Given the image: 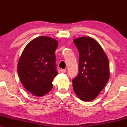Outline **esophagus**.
Here are the masks:
<instances>
[{"label":"esophagus","instance_id":"1","mask_svg":"<svg viewBox=\"0 0 127 127\" xmlns=\"http://www.w3.org/2000/svg\"><path fill=\"white\" fill-rule=\"evenodd\" d=\"M61 72L62 73H64L66 72V70L65 69H61Z\"/></svg>","mask_w":127,"mask_h":127}]
</instances>
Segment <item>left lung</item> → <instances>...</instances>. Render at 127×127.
Returning a JSON list of instances; mask_svg holds the SVG:
<instances>
[{"label": "left lung", "instance_id": "1", "mask_svg": "<svg viewBox=\"0 0 127 127\" xmlns=\"http://www.w3.org/2000/svg\"><path fill=\"white\" fill-rule=\"evenodd\" d=\"M79 53L78 75L72 81L74 92L84 101L95 99L110 77L109 63L101 45L89 36L73 39Z\"/></svg>", "mask_w": 127, "mask_h": 127}]
</instances>
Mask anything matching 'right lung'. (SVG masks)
Here are the masks:
<instances>
[{
    "label": "right lung",
    "mask_w": 127,
    "mask_h": 127,
    "mask_svg": "<svg viewBox=\"0 0 127 127\" xmlns=\"http://www.w3.org/2000/svg\"><path fill=\"white\" fill-rule=\"evenodd\" d=\"M57 40L47 36H39L26 45L17 65L22 85L37 97L46 95L52 90V82L58 75L55 51Z\"/></svg>",
    "instance_id": "1"
}]
</instances>
